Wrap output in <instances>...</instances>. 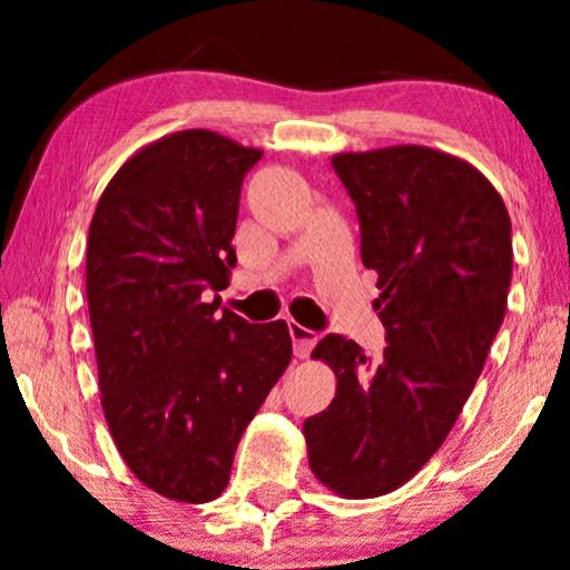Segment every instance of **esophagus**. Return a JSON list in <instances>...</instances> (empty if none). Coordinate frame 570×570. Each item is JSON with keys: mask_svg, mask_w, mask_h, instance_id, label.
<instances>
[{"mask_svg": "<svg viewBox=\"0 0 570 570\" xmlns=\"http://www.w3.org/2000/svg\"><path fill=\"white\" fill-rule=\"evenodd\" d=\"M287 326H291V337H293L295 357H301V361H303V357H308L311 350H314L318 334L306 330V326H301L298 322H291Z\"/></svg>", "mask_w": 570, "mask_h": 570, "instance_id": "1", "label": "esophagus"}]
</instances>
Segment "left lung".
Listing matches in <instances>:
<instances>
[{
    "instance_id": "8db88e82",
    "label": "left lung",
    "mask_w": 570,
    "mask_h": 570,
    "mask_svg": "<svg viewBox=\"0 0 570 570\" xmlns=\"http://www.w3.org/2000/svg\"><path fill=\"white\" fill-rule=\"evenodd\" d=\"M384 353L326 334L311 357L337 379L330 410L303 423L311 472L342 498H376L423 470L462 412L501 330L511 217L470 163L425 145L340 153Z\"/></svg>"
}]
</instances>
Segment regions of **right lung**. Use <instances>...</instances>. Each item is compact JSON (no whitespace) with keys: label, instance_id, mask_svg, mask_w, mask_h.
<instances>
[{"label":"right lung","instance_id":"obj_1","mask_svg":"<svg viewBox=\"0 0 570 570\" xmlns=\"http://www.w3.org/2000/svg\"><path fill=\"white\" fill-rule=\"evenodd\" d=\"M259 158L217 131H174L116 170L90 220L100 404L131 474L170 501L223 493L240 435L293 357L285 322L202 303L230 283L240 184Z\"/></svg>","mask_w":570,"mask_h":570}]
</instances>
